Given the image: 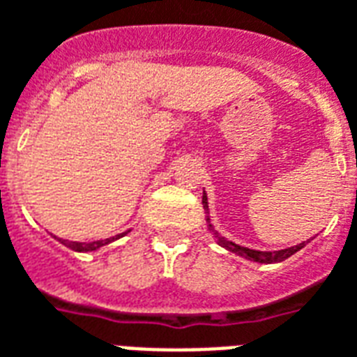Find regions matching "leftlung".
<instances>
[{
    "mask_svg": "<svg viewBox=\"0 0 357 357\" xmlns=\"http://www.w3.org/2000/svg\"><path fill=\"white\" fill-rule=\"evenodd\" d=\"M202 204H204V208H208V202H206V192H204V197H202ZM208 221H210V219H208ZM210 231L215 234L218 242L223 245L225 250H229V252H232V253H238V255H242V257H245V259L257 261V263H280V261L291 257L293 253L299 252L301 248H305V242H303V244L293 245V248H287V250H280V252H257V250L242 248V245L234 244V242H229V240L223 238V236H219L218 232L213 231L212 225H210Z\"/></svg>",
    "mask_w": 357,
    "mask_h": 357,
    "instance_id": "1",
    "label": "left lung"
}]
</instances>
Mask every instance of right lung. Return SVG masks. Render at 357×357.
<instances>
[{
	"instance_id": "1",
	"label": "right lung",
	"mask_w": 357,
	"mask_h": 357,
	"mask_svg": "<svg viewBox=\"0 0 357 357\" xmlns=\"http://www.w3.org/2000/svg\"><path fill=\"white\" fill-rule=\"evenodd\" d=\"M117 238L119 236H115V238H107V240H98V242H89V244H83V242H66V240H62V244H66L68 248H71V250H75V252H94V250H98V248L109 244V242H113V240H117Z\"/></svg>"
}]
</instances>
